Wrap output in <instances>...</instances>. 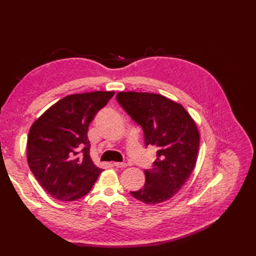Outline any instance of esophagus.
I'll use <instances>...</instances> for the list:
<instances>
[{"instance_id":"obj_1","label":"esophagus","mask_w":256,"mask_h":256,"mask_svg":"<svg viewBox=\"0 0 256 256\" xmlns=\"http://www.w3.org/2000/svg\"><path fill=\"white\" fill-rule=\"evenodd\" d=\"M113 165L116 166V167H118V168H123V167L126 166V164H125V162H113Z\"/></svg>"}]
</instances>
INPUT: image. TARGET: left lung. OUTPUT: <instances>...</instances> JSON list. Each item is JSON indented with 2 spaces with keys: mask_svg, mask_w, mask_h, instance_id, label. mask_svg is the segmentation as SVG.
Here are the masks:
<instances>
[{
  "mask_svg": "<svg viewBox=\"0 0 256 256\" xmlns=\"http://www.w3.org/2000/svg\"><path fill=\"white\" fill-rule=\"evenodd\" d=\"M116 101L140 125L146 148H157L153 167L145 170L144 186L130 194L148 204L164 202L180 190L194 170L200 140L197 125L182 106L164 96L118 92Z\"/></svg>",
  "mask_w": 256,
  "mask_h": 256,
  "instance_id": "8db88e82",
  "label": "left lung"
}]
</instances>
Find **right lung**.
Instances as JSON below:
<instances>
[{
    "label": "right lung",
    "instance_id": "1",
    "mask_svg": "<svg viewBox=\"0 0 256 256\" xmlns=\"http://www.w3.org/2000/svg\"><path fill=\"white\" fill-rule=\"evenodd\" d=\"M113 96V91L67 96L32 125L27 162L52 197L62 201L82 198L99 177L102 170L90 157L88 128Z\"/></svg>",
    "mask_w": 256,
    "mask_h": 256
}]
</instances>
